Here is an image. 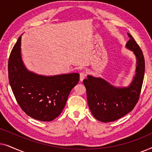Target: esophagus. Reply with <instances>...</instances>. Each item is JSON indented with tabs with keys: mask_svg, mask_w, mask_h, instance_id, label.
Returning <instances> with one entry per match:
<instances>
[{
	"mask_svg": "<svg viewBox=\"0 0 152 152\" xmlns=\"http://www.w3.org/2000/svg\"><path fill=\"white\" fill-rule=\"evenodd\" d=\"M86 72H81V73H80V80L81 82H82V81L84 80L85 78H86Z\"/></svg>",
	"mask_w": 152,
	"mask_h": 152,
	"instance_id": "obj_1",
	"label": "esophagus"
}]
</instances>
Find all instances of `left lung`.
<instances>
[{"mask_svg":"<svg viewBox=\"0 0 152 152\" xmlns=\"http://www.w3.org/2000/svg\"><path fill=\"white\" fill-rule=\"evenodd\" d=\"M126 48L136 58V74L127 86L117 87L104 79L87 75L83 81L86 90L88 104L93 115L102 122H113L123 117L134 109L140 97L145 75L142 52L132 35Z\"/></svg>","mask_w":152,"mask_h":152,"instance_id":"obj_1","label":"left lung"}]
</instances>
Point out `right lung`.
<instances>
[{
  "label": "right lung",
  "mask_w": 152,
  "mask_h": 152,
  "mask_svg": "<svg viewBox=\"0 0 152 152\" xmlns=\"http://www.w3.org/2000/svg\"><path fill=\"white\" fill-rule=\"evenodd\" d=\"M21 36L10 53L8 77L17 102L27 115L40 121H52L65 107L70 91L80 80V74L45 76L27 69L21 57Z\"/></svg>",
  "instance_id": "right-lung-1"
}]
</instances>
